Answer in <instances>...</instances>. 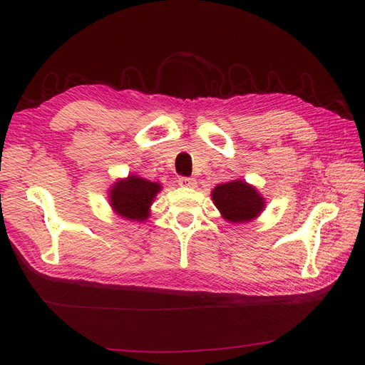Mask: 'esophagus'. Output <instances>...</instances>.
<instances>
[{
	"label": "esophagus",
	"instance_id": "34e87169",
	"mask_svg": "<svg viewBox=\"0 0 365 365\" xmlns=\"http://www.w3.org/2000/svg\"><path fill=\"white\" fill-rule=\"evenodd\" d=\"M178 184L181 187H195L196 185V180L192 178V176H180Z\"/></svg>",
	"mask_w": 365,
	"mask_h": 365
}]
</instances>
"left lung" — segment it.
<instances>
[{
	"label": "left lung",
	"instance_id": "obj_1",
	"mask_svg": "<svg viewBox=\"0 0 365 365\" xmlns=\"http://www.w3.org/2000/svg\"><path fill=\"white\" fill-rule=\"evenodd\" d=\"M215 205L230 222H248L263 210V197L244 181L219 184L212 192Z\"/></svg>",
	"mask_w": 365,
	"mask_h": 365
}]
</instances>
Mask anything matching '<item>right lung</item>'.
<instances>
[{
    "mask_svg": "<svg viewBox=\"0 0 365 365\" xmlns=\"http://www.w3.org/2000/svg\"><path fill=\"white\" fill-rule=\"evenodd\" d=\"M160 184L140 176H129L118 181L111 189V205L126 219L145 220L149 216V205L160 192Z\"/></svg>",
    "mask_w": 365,
    "mask_h": 365,
    "instance_id": "right-lung-1",
    "label": "right lung"
}]
</instances>
